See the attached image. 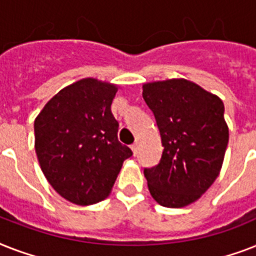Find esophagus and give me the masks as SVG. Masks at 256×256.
<instances>
[{"label": "esophagus", "mask_w": 256, "mask_h": 256, "mask_svg": "<svg viewBox=\"0 0 256 256\" xmlns=\"http://www.w3.org/2000/svg\"><path fill=\"white\" fill-rule=\"evenodd\" d=\"M132 154H134V156H136V152H138V142H136V144H132Z\"/></svg>", "instance_id": "esophagus-1"}]
</instances>
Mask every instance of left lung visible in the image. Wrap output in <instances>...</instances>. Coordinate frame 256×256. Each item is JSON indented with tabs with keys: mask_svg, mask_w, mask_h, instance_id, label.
I'll return each mask as SVG.
<instances>
[{
	"mask_svg": "<svg viewBox=\"0 0 256 256\" xmlns=\"http://www.w3.org/2000/svg\"><path fill=\"white\" fill-rule=\"evenodd\" d=\"M142 88L164 146L160 164L144 170L148 190L162 206L184 207L206 192L222 168L228 144L224 104L183 78Z\"/></svg>",
	"mask_w": 256,
	"mask_h": 256,
	"instance_id": "1",
	"label": "left lung"
}]
</instances>
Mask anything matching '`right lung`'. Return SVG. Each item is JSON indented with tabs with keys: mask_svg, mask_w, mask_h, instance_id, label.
<instances>
[{
	"mask_svg": "<svg viewBox=\"0 0 256 256\" xmlns=\"http://www.w3.org/2000/svg\"><path fill=\"white\" fill-rule=\"evenodd\" d=\"M116 86L85 78L62 88L34 120L42 172L58 194L88 206L110 194L132 152L118 140L112 112Z\"/></svg>",
	"mask_w": 256,
	"mask_h": 256,
	"instance_id": "right-lung-1",
	"label": "right lung"
}]
</instances>
